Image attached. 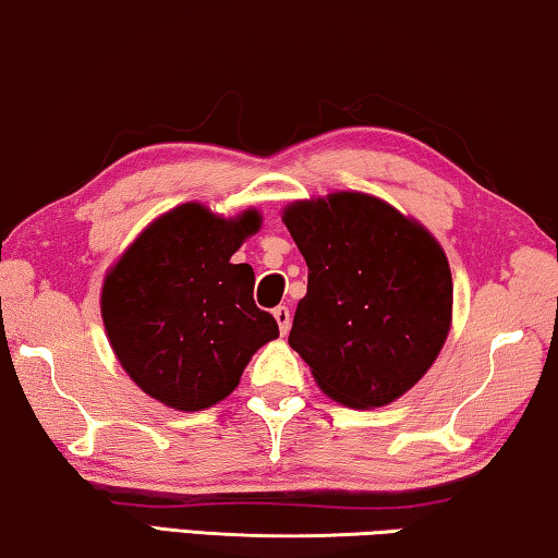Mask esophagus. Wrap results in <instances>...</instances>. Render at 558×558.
<instances>
[{
	"mask_svg": "<svg viewBox=\"0 0 558 558\" xmlns=\"http://www.w3.org/2000/svg\"><path fill=\"white\" fill-rule=\"evenodd\" d=\"M272 315H276V320H278L280 336H286V332L290 330V311H288L286 305H278L276 311H272Z\"/></svg>",
	"mask_w": 558,
	"mask_h": 558,
	"instance_id": "34e87169",
	"label": "esophagus"
}]
</instances>
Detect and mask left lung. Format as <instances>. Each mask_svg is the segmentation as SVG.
Returning <instances> with one entry per match:
<instances>
[{
  "mask_svg": "<svg viewBox=\"0 0 558 558\" xmlns=\"http://www.w3.org/2000/svg\"><path fill=\"white\" fill-rule=\"evenodd\" d=\"M282 222L307 263L290 348L332 401L393 403L426 376L451 330L444 247L421 222L365 193L298 199Z\"/></svg>",
  "mask_w": 558,
  "mask_h": 558,
  "instance_id": "1",
  "label": "left lung"
}]
</instances>
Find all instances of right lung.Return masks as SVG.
I'll return each instance as SVG.
<instances>
[{"label": "right lung", "mask_w": 558, "mask_h": 558, "mask_svg": "<svg viewBox=\"0 0 558 558\" xmlns=\"http://www.w3.org/2000/svg\"><path fill=\"white\" fill-rule=\"evenodd\" d=\"M260 213L220 218L178 205L140 232L107 272L102 320L128 376L174 411H203L238 388L278 323L253 301L255 272L232 263Z\"/></svg>", "instance_id": "1"}]
</instances>
